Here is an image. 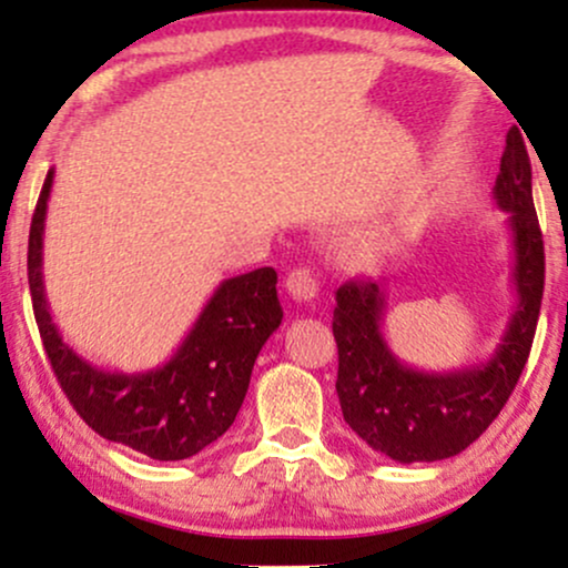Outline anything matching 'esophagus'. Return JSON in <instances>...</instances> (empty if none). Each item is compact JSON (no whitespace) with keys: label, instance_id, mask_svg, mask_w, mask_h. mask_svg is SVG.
I'll use <instances>...</instances> for the list:
<instances>
[{"label":"esophagus","instance_id":"1","mask_svg":"<svg viewBox=\"0 0 568 568\" xmlns=\"http://www.w3.org/2000/svg\"><path fill=\"white\" fill-rule=\"evenodd\" d=\"M285 288H288L296 302H310V298L317 296V280L312 275L310 266H296L285 277Z\"/></svg>","mask_w":568,"mask_h":568}]
</instances>
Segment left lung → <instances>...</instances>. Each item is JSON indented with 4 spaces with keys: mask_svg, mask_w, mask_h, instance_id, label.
Segmentation results:
<instances>
[{
    "mask_svg": "<svg viewBox=\"0 0 568 568\" xmlns=\"http://www.w3.org/2000/svg\"><path fill=\"white\" fill-rule=\"evenodd\" d=\"M494 200L513 232L515 310L486 363L427 374L408 368L382 336L387 296L349 280L336 291V393L344 422L374 452L403 462H438L465 452L505 408L529 361L545 291V245L531 197V162L518 128L507 133Z\"/></svg>",
    "mask_w": 568,
    "mask_h": 568,
    "instance_id": "obj_1",
    "label": "left lung"
}]
</instances>
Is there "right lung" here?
<instances>
[{
    "label": "right lung",
    "instance_id": "1",
    "mask_svg": "<svg viewBox=\"0 0 568 568\" xmlns=\"http://www.w3.org/2000/svg\"><path fill=\"white\" fill-rule=\"evenodd\" d=\"M53 171L29 232V288L44 352L69 403L101 438L160 462L189 459L219 440L243 406L264 342L283 321L277 272H245L219 285L165 366L120 374L77 355L58 334L42 283V237Z\"/></svg>",
    "mask_w": 568,
    "mask_h": 568
}]
</instances>
